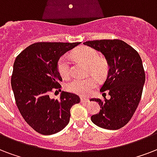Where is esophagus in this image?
<instances>
[{"mask_svg":"<svg viewBox=\"0 0 157 157\" xmlns=\"http://www.w3.org/2000/svg\"><path fill=\"white\" fill-rule=\"evenodd\" d=\"M81 102H83V103H88V102H90V100H89V99H87V98L81 97Z\"/></svg>","mask_w":157,"mask_h":157,"instance_id":"esophagus-1","label":"esophagus"}]
</instances>
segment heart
<instances>
[{
	"label": "heart",
	"instance_id": "1",
	"mask_svg": "<svg viewBox=\"0 0 157 157\" xmlns=\"http://www.w3.org/2000/svg\"><path fill=\"white\" fill-rule=\"evenodd\" d=\"M74 56L88 64V71L99 78H103L108 71V63L100 57L97 50L87 46L80 47L74 52ZM57 71L63 78H68L71 74V64L67 55L60 57L57 62ZM97 84V79L94 76L86 78H74L66 85L67 90L76 94L86 95Z\"/></svg>",
	"mask_w": 157,
	"mask_h": 157
}]
</instances>
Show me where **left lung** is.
Here are the masks:
<instances>
[{
	"label": "left lung",
	"mask_w": 157,
	"mask_h": 157,
	"mask_svg": "<svg viewBox=\"0 0 157 157\" xmlns=\"http://www.w3.org/2000/svg\"><path fill=\"white\" fill-rule=\"evenodd\" d=\"M84 44L102 52L109 67L100 91L103 94L108 92L110 99H92L101 109L91 116V121L102 128H121L130 121L142 97L146 76L141 57L119 39L93 40Z\"/></svg>",
	"instance_id": "left-lung-1"
}]
</instances>
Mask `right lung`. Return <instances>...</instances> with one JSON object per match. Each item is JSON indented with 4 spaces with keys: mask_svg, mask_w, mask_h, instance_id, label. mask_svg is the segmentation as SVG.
Here are the masks:
<instances>
[{
    "mask_svg": "<svg viewBox=\"0 0 157 157\" xmlns=\"http://www.w3.org/2000/svg\"><path fill=\"white\" fill-rule=\"evenodd\" d=\"M80 44L35 43L15 58L11 76L15 103L26 123L39 133L51 135L63 130L70 121L71 108L81 101L69 92H62L60 100L48 95L62 87L58 59Z\"/></svg>",
    "mask_w": 157,
    "mask_h": 157,
    "instance_id": "add662e5",
    "label": "right lung"
}]
</instances>
